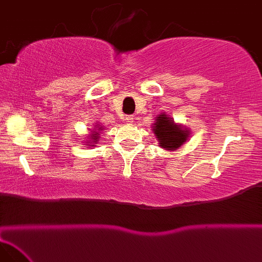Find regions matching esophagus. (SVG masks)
Masks as SVG:
<instances>
[{"instance_id": "esophagus-1", "label": "esophagus", "mask_w": 262, "mask_h": 262, "mask_svg": "<svg viewBox=\"0 0 262 262\" xmlns=\"http://www.w3.org/2000/svg\"><path fill=\"white\" fill-rule=\"evenodd\" d=\"M125 120H126V122H128V124H132V122L134 121V117H133V116H126L125 117Z\"/></svg>"}]
</instances>
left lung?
<instances>
[{"mask_svg": "<svg viewBox=\"0 0 262 262\" xmlns=\"http://www.w3.org/2000/svg\"><path fill=\"white\" fill-rule=\"evenodd\" d=\"M152 130L158 140L159 146L166 151H177L190 137L189 128L177 124L173 118L164 113H161L155 117V121L152 124Z\"/></svg>", "mask_w": 262, "mask_h": 262, "instance_id": "obj_1", "label": "left lung"}]
</instances>
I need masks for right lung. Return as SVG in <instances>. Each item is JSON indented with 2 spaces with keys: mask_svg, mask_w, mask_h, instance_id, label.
Listing matches in <instances>:
<instances>
[{
  "mask_svg": "<svg viewBox=\"0 0 262 262\" xmlns=\"http://www.w3.org/2000/svg\"><path fill=\"white\" fill-rule=\"evenodd\" d=\"M101 132H103V126L100 125L99 122H96V125H94V127L91 129V134L85 138V143L89 146H96V144H98V142L100 141V134H101Z\"/></svg>",
  "mask_w": 262,
  "mask_h": 262,
  "instance_id": "1",
  "label": "right lung"
}]
</instances>
